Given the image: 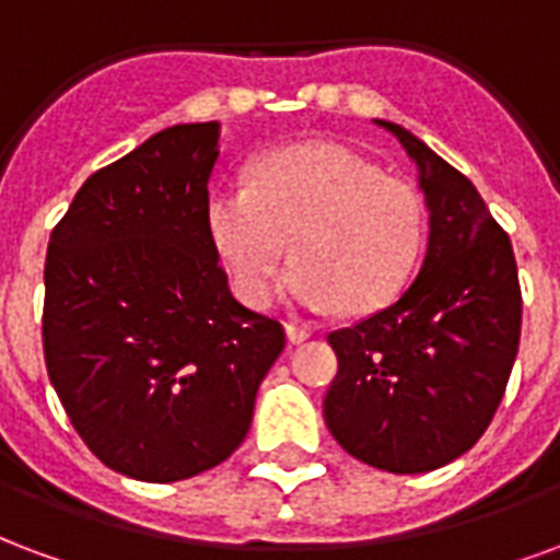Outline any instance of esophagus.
Listing matches in <instances>:
<instances>
[{"instance_id":"34e87169","label":"esophagus","mask_w":560,"mask_h":560,"mask_svg":"<svg viewBox=\"0 0 560 560\" xmlns=\"http://www.w3.org/2000/svg\"><path fill=\"white\" fill-rule=\"evenodd\" d=\"M284 332H288V341H291V343H302L305 338H312V326L288 323V326H284Z\"/></svg>"}]
</instances>
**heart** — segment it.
<instances>
[{
	"label": "heart",
	"mask_w": 560,
	"mask_h": 560,
	"mask_svg": "<svg viewBox=\"0 0 560 560\" xmlns=\"http://www.w3.org/2000/svg\"><path fill=\"white\" fill-rule=\"evenodd\" d=\"M205 222L248 308L272 302L291 248L284 296L293 305L380 312L404 293L428 243V205L416 186L332 142L264 153L248 184L210 189Z\"/></svg>",
	"instance_id": "heart-1"
}]
</instances>
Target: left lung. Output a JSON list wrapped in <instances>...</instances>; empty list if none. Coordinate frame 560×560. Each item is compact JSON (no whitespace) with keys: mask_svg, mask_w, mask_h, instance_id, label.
<instances>
[{"mask_svg":"<svg viewBox=\"0 0 560 560\" xmlns=\"http://www.w3.org/2000/svg\"><path fill=\"white\" fill-rule=\"evenodd\" d=\"M418 165L430 210L416 281L383 312L329 332L323 418L347 454L395 475L457 459L483 436L520 350L513 246L466 175L400 124L376 121Z\"/></svg>","mask_w":560,"mask_h":560,"instance_id":"left-lung-1","label":"left lung"}]
</instances>
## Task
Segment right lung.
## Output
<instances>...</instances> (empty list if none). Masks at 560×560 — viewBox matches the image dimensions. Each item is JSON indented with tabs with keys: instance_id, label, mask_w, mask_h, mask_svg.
Masks as SVG:
<instances>
[{
	"instance_id": "obj_1",
	"label": "right lung",
	"mask_w": 560,
	"mask_h": 560,
	"mask_svg": "<svg viewBox=\"0 0 560 560\" xmlns=\"http://www.w3.org/2000/svg\"><path fill=\"white\" fill-rule=\"evenodd\" d=\"M219 121L175 124L94 172L52 228L44 359L70 424L109 469L172 483L246 439L279 320L228 291L207 180Z\"/></svg>"
}]
</instances>
